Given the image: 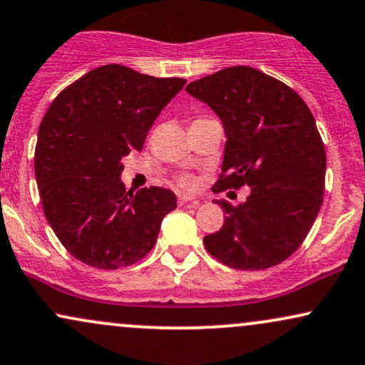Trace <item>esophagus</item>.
I'll return each mask as SVG.
<instances>
[{
    "instance_id": "1",
    "label": "esophagus",
    "mask_w": 365,
    "mask_h": 365,
    "mask_svg": "<svg viewBox=\"0 0 365 365\" xmlns=\"http://www.w3.org/2000/svg\"><path fill=\"white\" fill-rule=\"evenodd\" d=\"M188 202H194V204H199V200H197L194 195H187V194H180L178 195V204L180 205L188 204Z\"/></svg>"
}]
</instances>
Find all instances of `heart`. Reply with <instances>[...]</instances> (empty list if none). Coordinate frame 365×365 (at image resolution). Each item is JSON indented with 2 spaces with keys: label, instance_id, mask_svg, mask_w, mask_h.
<instances>
[{
  "label": "heart",
  "instance_id": "obj_1",
  "mask_svg": "<svg viewBox=\"0 0 365 365\" xmlns=\"http://www.w3.org/2000/svg\"><path fill=\"white\" fill-rule=\"evenodd\" d=\"M178 185L183 188H192L195 185V180L192 178L190 175H182V177L178 178Z\"/></svg>",
  "mask_w": 365,
  "mask_h": 365
}]
</instances>
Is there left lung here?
Masks as SVG:
<instances>
[{
	"label": "left lung",
	"mask_w": 365,
	"mask_h": 365,
	"mask_svg": "<svg viewBox=\"0 0 365 365\" xmlns=\"http://www.w3.org/2000/svg\"><path fill=\"white\" fill-rule=\"evenodd\" d=\"M185 90L225 127V175L216 188L250 187L236 207L216 200L225 225L205 236V250L232 269L279 265L301 247L323 202L327 155L313 113L292 88L248 66L221 69Z\"/></svg>",
	"instance_id": "obj_1"
}]
</instances>
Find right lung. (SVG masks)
<instances>
[{"label":"right lung","instance_id":"obj_1","mask_svg":"<svg viewBox=\"0 0 365 365\" xmlns=\"http://www.w3.org/2000/svg\"><path fill=\"white\" fill-rule=\"evenodd\" d=\"M185 83L107 64L51 103L38 127L35 178L47 222L80 262L115 270L155 247L177 197L160 187L125 192L122 158L143 149L153 122Z\"/></svg>","mask_w":365,"mask_h":365}]
</instances>
